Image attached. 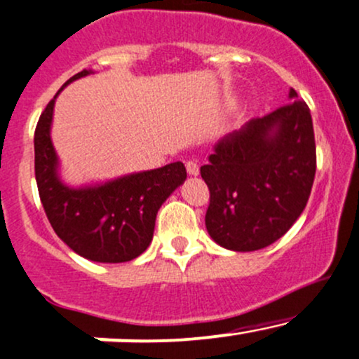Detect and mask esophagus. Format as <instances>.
<instances>
[{
	"instance_id": "34e87169",
	"label": "esophagus",
	"mask_w": 359,
	"mask_h": 359,
	"mask_svg": "<svg viewBox=\"0 0 359 359\" xmlns=\"http://www.w3.org/2000/svg\"><path fill=\"white\" fill-rule=\"evenodd\" d=\"M186 168H187V173L189 175H199V163L196 160H189L186 163Z\"/></svg>"
}]
</instances>
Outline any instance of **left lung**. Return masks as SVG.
Segmentation results:
<instances>
[{
    "instance_id": "obj_1",
    "label": "left lung",
    "mask_w": 359,
    "mask_h": 359,
    "mask_svg": "<svg viewBox=\"0 0 359 359\" xmlns=\"http://www.w3.org/2000/svg\"><path fill=\"white\" fill-rule=\"evenodd\" d=\"M315 168L312 116L291 88L288 104L223 136L201 167L208 233L235 252L274 243L305 210Z\"/></svg>"
}]
</instances>
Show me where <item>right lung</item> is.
Instances as JSON below:
<instances>
[{"label":"right lung","mask_w":359,"mask_h":359,"mask_svg":"<svg viewBox=\"0 0 359 359\" xmlns=\"http://www.w3.org/2000/svg\"><path fill=\"white\" fill-rule=\"evenodd\" d=\"M90 73L93 71H80L62 88ZM59 92L41 114L34 136L35 180L47 219L57 237L88 261H133L151 243L156 212L187 179L186 167L182 161H173L155 170L129 173L102 184L66 186L59 177V158L50 140Z\"/></svg>","instance_id":"add662e5"}]
</instances>
